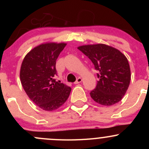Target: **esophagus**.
<instances>
[{
	"label": "esophagus",
	"instance_id": "obj_1",
	"mask_svg": "<svg viewBox=\"0 0 149 149\" xmlns=\"http://www.w3.org/2000/svg\"><path fill=\"white\" fill-rule=\"evenodd\" d=\"M82 81V79L81 77H79L77 79H76V81H75V84H79V83H81V82Z\"/></svg>",
	"mask_w": 149,
	"mask_h": 149
}]
</instances>
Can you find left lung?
Segmentation results:
<instances>
[{"instance_id":"1","label":"left lung","mask_w":149,"mask_h":149,"mask_svg":"<svg viewBox=\"0 0 149 149\" xmlns=\"http://www.w3.org/2000/svg\"><path fill=\"white\" fill-rule=\"evenodd\" d=\"M100 73L96 88L90 92L96 102L111 106L119 102L130 81V69L126 57L118 49L104 44L80 46Z\"/></svg>"}]
</instances>
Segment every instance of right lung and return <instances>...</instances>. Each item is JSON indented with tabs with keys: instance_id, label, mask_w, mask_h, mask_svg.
<instances>
[{
	"instance_id": "obj_1",
	"label": "right lung",
	"mask_w": 149,
	"mask_h": 149,
	"mask_svg": "<svg viewBox=\"0 0 149 149\" xmlns=\"http://www.w3.org/2000/svg\"><path fill=\"white\" fill-rule=\"evenodd\" d=\"M65 43H45L31 49L20 70L22 86L30 100L41 109L53 111L65 102L71 88L56 81L55 65Z\"/></svg>"
}]
</instances>
